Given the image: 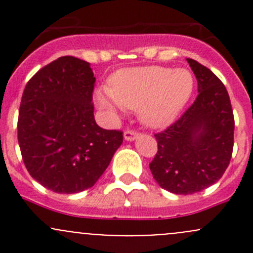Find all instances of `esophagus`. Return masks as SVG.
<instances>
[{"label":"esophagus","instance_id":"obj_1","mask_svg":"<svg viewBox=\"0 0 253 253\" xmlns=\"http://www.w3.org/2000/svg\"><path fill=\"white\" fill-rule=\"evenodd\" d=\"M124 137H125V139H126V141L132 142V141H134L137 137H138V133H137V132H134V131H131V129H127V131H125Z\"/></svg>","mask_w":253,"mask_h":253}]
</instances>
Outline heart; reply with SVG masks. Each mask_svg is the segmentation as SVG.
<instances>
[{"label":"heart","mask_w":253,"mask_h":253,"mask_svg":"<svg viewBox=\"0 0 253 253\" xmlns=\"http://www.w3.org/2000/svg\"><path fill=\"white\" fill-rule=\"evenodd\" d=\"M195 77L186 68L144 66L122 68L99 88L96 104L112 119L125 109L138 110L144 125L160 128L177 119L192 96Z\"/></svg>","instance_id":"1"}]
</instances>
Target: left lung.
<instances>
[{"label":"left lung","mask_w":253,"mask_h":253,"mask_svg":"<svg viewBox=\"0 0 253 253\" xmlns=\"http://www.w3.org/2000/svg\"><path fill=\"white\" fill-rule=\"evenodd\" d=\"M198 95L187 111L155 134L158 152L149 164L158 185L175 195H192L215 183L230 163L234 114L225 85L211 70L187 58Z\"/></svg>","instance_id":"obj_1"}]
</instances>
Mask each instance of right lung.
<instances>
[{"mask_svg":"<svg viewBox=\"0 0 253 253\" xmlns=\"http://www.w3.org/2000/svg\"><path fill=\"white\" fill-rule=\"evenodd\" d=\"M90 63L62 56L25 85L18 116V143L33 178L57 193L95 185L122 144V132L96 125Z\"/></svg>","mask_w":253,"mask_h":253,"instance_id":"obj_1","label":"right lung"}]
</instances>
